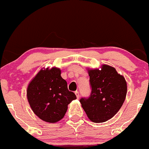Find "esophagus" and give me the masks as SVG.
Returning a JSON list of instances; mask_svg holds the SVG:
<instances>
[{"mask_svg": "<svg viewBox=\"0 0 149 149\" xmlns=\"http://www.w3.org/2000/svg\"><path fill=\"white\" fill-rule=\"evenodd\" d=\"M74 93H75V95H76L77 98H79V92H78V91H75Z\"/></svg>", "mask_w": 149, "mask_h": 149, "instance_id": "obj_1", "label": "esophagus"}]
</instances>
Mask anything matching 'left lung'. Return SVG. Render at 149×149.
I'll return each mask as SVG.
<instances>
[{"label": "left lung", "instance_id": "obj_1", "mask_svg": "<svg viewBox=\"0 0 149 149\" xmlns=\"http://www.w3.org/2000/svg\"><path fill=\"white\" fill-rule=\"evenodd\" d=\"M91 93L79 100L91 121L104 123L112 118L123 106L127 95V82L115 68L104 64L101 70H89Z\"/></svg>", "mask_w": 149, "mask_h": 149}]
</instances>
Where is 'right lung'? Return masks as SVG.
<instances>
[{"label": "right lung", "mask_w": 149, "mask_h": 149, "mask_svg": "<svg viewBox=\"0 0 149 149\" xmlns=\"http://www.w3.org/2000/svg\"><path fill=\"white\" fill-rule=\"evenodd\" d=\"M28 102L40 120L55 123L63 119L70 104L77 97L56 67L42 69L28 85Z\"/></svg>", "instance_id": "right-lung-1"}]
</instances>
